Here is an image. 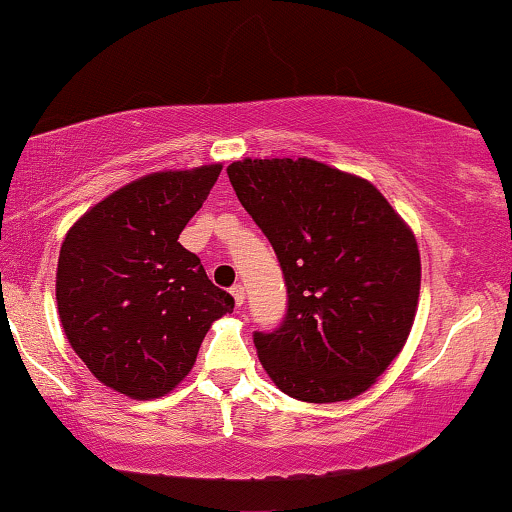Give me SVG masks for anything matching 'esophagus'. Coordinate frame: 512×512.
Returning <instances> with one entry per match:
<instances>
[{"instance_id":"esophagus-1","label":"esophagus","mask_w":512,"mask_h":512,"mask_svg":"<svg viewBox=\"0 0 512 512\" xmlns=\"http://www.w3.org/2000/svg\"><path fill=\"white\" fill-rule=\"evenodd\" d=\"M231 295H234L236 307H243V302H245V288H243V286H234V288H231Z\"/></svg>"}]
</instances>
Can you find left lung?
I'll return each instance as SVG.
<instances>
[{"instance_id": "8db88e82", "label": "left lung", "mask_w": 512, "mask_h": 512, "mask_svg": "<svg viewBox=\"0 0 512 512\" xmlns=\"http://www.w3.org/2000/svg\"><path fill=\"white\" fill-rule=\"evenodd\" d=\"M288 286L286 321L255 333L274 385L309 404L366 392L409 340L420 295L411 226L368 179L312 158L226 167Z\"/></svg>"}]
</instances>
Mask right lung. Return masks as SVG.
Instances as JSON below:
<instances>
[{
    "label": "right lung",
    "instance_id": "right-lung-1",
    "mask_svg": "<svg viewBox=\"0 0 512 512\" xmlns=\"http://www.w3.org/2000/svg\"><path fill=\"white\" fill-rule=\"evenodd\" d=\"M222 165L139 177L89 208L63 238L56 304L63 333L99 383L132 399L172 392L234 297L179 234Z\"/></svg>",
    "mask_w": 512,
    "mask_h": 512
}]
</instances>
